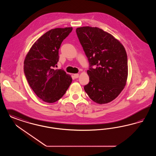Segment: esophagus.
I'll use <instances>...</instances> for the list:
<instances>
[{
	"instance_id": "1",
	"label": "esophagus",
	"mask_w": 156,
	"mask_h": 156,
	"mask_svg": "<svg viewBox=\"0 0 156 156\" xmlns=\"http://www.w3.org/2000/svg\"><path fill=\"white\" fill-rule=\"evenodd\" d=\"M74 78H78L79 77V74H74Z\"/></svg>"
}]
</instances>
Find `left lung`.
<instances>
[{
  "label": "left lung",
  "mask_w": 156,
  "mask_h": 156,
  "mask_svg": "<svg viewBox=\"0 0 156 156\" xmlns=\"http://www.w3.org/2000/svg\"><path fill=\"white\" fill-rule=\"evenodd\" d=\"M76 32L89 62L90 81L84 87L85 91L96 103H108L119 96L126 83L128 59L124 47L98 27H79Z\"/></svg>",
  "instance_id": "obj_1"
}]
</instances>
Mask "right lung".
<instances>
[{
  "mask_svg": "<svg viewBox=\"0 0 156 156\" xmlns=\"http://www.w3.org/2000/svg\"><path fill=\"white\" fill-rule=\"evenodd\" d=\"M72 27L57 28L46 32L32 46L25 57L24 71L30 87L37 97L52 103L61 99L72 82L62 69H55L58 49Z\"/></svg>",
  "mask_w": 156,
  "mask_h": 156,
  "instance_id": "1",
  "label": "right lung"
}]
</instances>
